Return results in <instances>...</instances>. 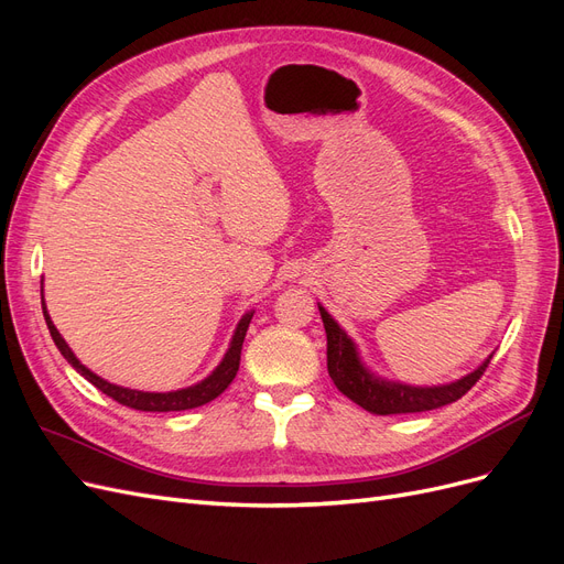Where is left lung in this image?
Returning a JSON list of instances; mask_svg holds the SVG:
<instances>
[{"label":"left lung","mask_w":564,"mask_h":564,"mask_svg":"<svg viewBox=\"0 0 564 564\" xmlns=\"http://www.w3.org/2000/svg\"><path fill=\"white\" fill-rule=\"evenodd\" d=\"M317 308L324 322V332H327V369L334 386L344 392L346 398H350L355 404H360L371 414H379V416L414 414V412H431V409L452 404L458 398H464L466 392L480 381L491 360L489 355L480 367L468 373V377L445 386L421 388V386L386 381V379L373 377V373L360 362V355H357V348L350 340V336L338 327L334 317L324 311L319 303Z\"/></svg>","instance_id":"left-lung-1"}]
</instances>
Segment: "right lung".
I'll return each instance as SVG.
<instances>
[{"mask_svg":"<svg viewBox=\"0 0 564 564\" xmlns=\"http://www.w3.org/2000/svg\"><path fill=\"white\" fill-rule=\"evenodd\" d=\"M42 311H44V319H46V327L51 332V338H54V344L58 346V350H61V355L65 357V360L70 362L89 383H94L98 390H104L108 398H112L115 402L124 404V406L139 409V412H183V409H195V406H202V404L216 400L220 392H224L232 383L237 369H240L242 344H245V336H247V329H249V322L253 317V313H247L240 319V324H237V329H235V336L230 340V348H228L226 357H224V360H220V365L209 373L207 379L191 386V388L174 390V392H143V390H131V388L115 386V383H108V381H104L100 377H96L91 369H87L77 360L75 352L70 350V346L65 344V338L54 327V322H51V317L46 313L44 296H42Z\"/></svg>","mask_w":564,"mask_h":564,"instance_id":"1","label":"right lung"}]
</instances>
